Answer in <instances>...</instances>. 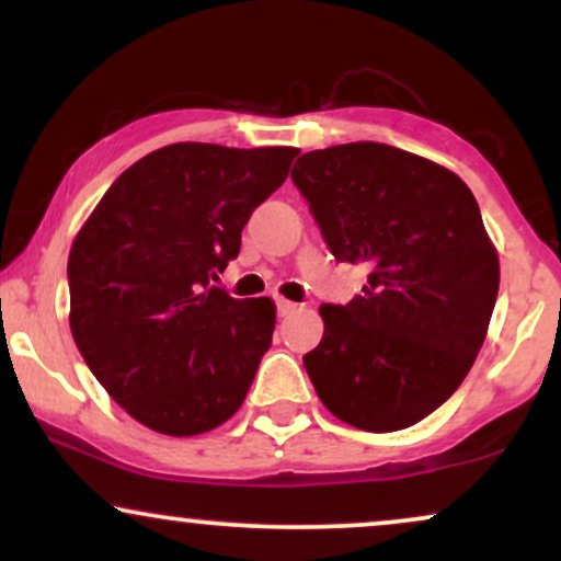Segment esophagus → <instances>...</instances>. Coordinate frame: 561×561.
Returning a JSON list of instances; mask_svg holds the SVG:
<instances>
[{"label": "esophagus", "instance_id": "34e87169", "mask_svg": "<svg viewBox=\"0 0 561 561\" xmlns=\"http://www.w3.org/2000/svg\"><path fill=\"white\" fill-rule=\"evenodd\" d=\"M298 302H293V300H285V298H276V313H279V317H289V313H295L298 311Z\"/></svg>", "mask_w": 561, "mask_h": 561}]
</instances>
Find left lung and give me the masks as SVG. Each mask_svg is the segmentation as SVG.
Instances as JSON below:
<instances>
[{"label": "left lung", "mask_w": 561, "mask_h": 561, "mask_svg": "<svg viewBox=\"0 0 561 561\" xmlns=\"http://www.w3.org/2000/svg\"><path fill=\"white\" fill-rule=\"evenodd\" d=\"M293 182L337 263H366L362 295L324 302L302 356L321 403L366 433L433 414L472 369L499 295V255L456 173L379 141L313 150Z\"/></svg>", "instance_id": "left-lung-1"}]
</instances>
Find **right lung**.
<instances>
[{
    "label": "right lung",
    "mask_w": 561,
    "mask_h": 561,
    "mask_svg": "<svg viewBox=\"0 0 561 561\" xmlns=\"http://www.w3.org/2000/svg\"><path fill=\"white\" fill-rule=\"evenodd\" d=\"M295 147L179 141L115 179L68 259L70 332L100 385L156 433H208L240 409L276 308L231 298L218 274Z\"/></svg>",
    "instance_id": "1"
}]
</instances>
